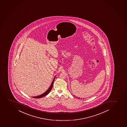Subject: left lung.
<instances>
[{"label": "left lung", "instance_id": "8db88e82", "mask_svg": "<svg viewBox=\"0 0 127 127\" xmlns=\"http://www.w3.org/2000/svg\"><path fill=\"white\" fill-rule=\"evenodd\" d=\"M73 96H75V95H73ZM78 98H79V99H80V98H79V97H78ZM82 99V98H81Z\"/></svg>", "mask_w": 127, "mask_h": 127}]
</instances>
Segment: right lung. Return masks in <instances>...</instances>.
<instances>
[{"mask_svg": "<svg viewBox=\"0 0 127 127\" xmlns=\"http://www.w3.org/2000/svg\"><path fill=\"white\" fill-rule=\"evenodd\" d=\"M55 77H56V76H55V77H54V78L53 80V81H52V83H51V85L50 86V87H49V88L48 89V90H47L45 92V93H43V94H42V95H40L32 97H33V98H41L42 97H44V96L47 95L49 93H50V90H52V87H53V84L54 81V80H55Z\"/></svg>", "mask_w": 127, "mask_h": 127, "instance_id": "obj_1", "label": "right lung"}]
</instances>
